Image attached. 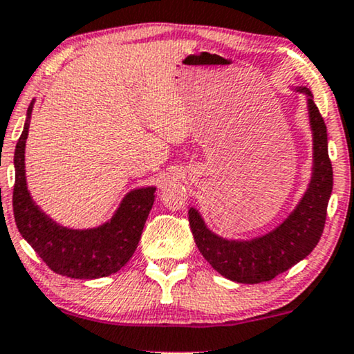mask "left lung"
I'll use <instances>...</instances> for the list:
<instances>
[{
	"mask_svg": "<svg viewBox=\"0 0 354 354\" xmlns=\"http://www.w3.org/2000/svg\"><path fill=\"white\" fill-rule=\"evenodd\" d=\"M297 91L308 96L315 165L305 196L287 220L274 231L252 241H227L205 226L196 208L189 210V225L197 248L213 270L229 281L241 283L271 281L310 255L324 231L333 184L327 151V128L310 89L298 86Z\"/></svg>",
	"mask_w": 354,
	"mask_h": 354,
	"instance_id": "1",
	"label": "left lung"
}]
</instances>
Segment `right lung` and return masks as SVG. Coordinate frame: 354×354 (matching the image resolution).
<instances>
[{
    "label": "right lung",
    "mask_w": 354,
    "mask_h": 354,
    "mask_svg": "<svg viewBox=\"0 0 354 354\" xmlns=\"http://www.w3.org/2000/svg\"><path fill=\"white\" fill-rule=\"evenodd\" d=\"M33 101L14 152L16 183L12 208L22 237L32 245L49 270L73 279L111 276L129 261L141 239L156 198V187L134 189L123 198L111 221L93 229H68L53 221L35 205L26 181V141Z\"/></svg>",
    "instance_id": "right-lung-1"
}]
</instances>
